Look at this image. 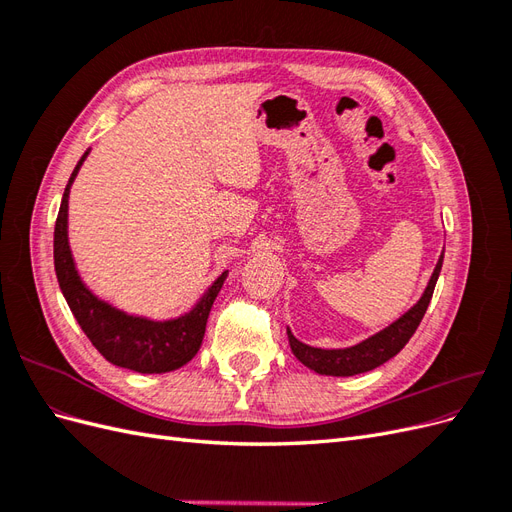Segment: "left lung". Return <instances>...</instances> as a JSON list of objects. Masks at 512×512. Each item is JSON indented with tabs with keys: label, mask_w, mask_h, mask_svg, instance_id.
Wrapping results in <instances>:
<instances>
[{
	"label": "left lung",
	"mask_w": 512,
	"mask_h": 512,
	"mask_svg": "<svg viewBox=\"0 0 512 512\" xmlns=\"http://www.w3.org/2000/svg\"><path fill=\"white\" fill-rule=\"evenodd\" d=\"M442 260H444V254L440 256L436 269L431 273V280L423 292V297L418 299V303L412 309H408L404 316L395 320L391 327H386L374 337L365 339V342L344 350L312 348L299 342V339L288 331V342L294 356H297L305 367L314 369L316 374H322V376H356V374H363V371L376 369L382 363L393 359V356L408 344V339L414 335V331L418 329V324H421L427 312V305L433 297V288H436L438 275L442 269Z\"/></svg>",
	"instance_id": "1"
}]
</instances>
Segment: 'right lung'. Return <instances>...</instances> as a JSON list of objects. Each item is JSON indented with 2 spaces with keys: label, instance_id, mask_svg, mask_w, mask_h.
I'll return each instance as SVG.
<instances>
[{
  "label": "right lung",
  "instance_id": "obj_1",
  "mask_svg": "<svg viewBox=\"0 0 512 512\" xmlns=\"http://www.w3.org/2000/svg\"><path fill=\"white\" fill-rule=\"evenodd\" d=\"M85 158L87 153L72 170V177L66 185L64 198H61V207L55 222L53 256L59 288L64 292L72 314L79 320L89 342L96 346V350L108 363L138 371V374L175 371L192 361L200 344H203L211 305L215 297H218L228 273L224 271L213 282V286L203 294V299L196 303L190 314L168 322H153L147 318L128 316L119 312V309L98 301L83 286L79 273H76L68 245V194Z\"/></svg>",
  "mask_w": 512,
  "mask_h": 512
}]
</instances>
